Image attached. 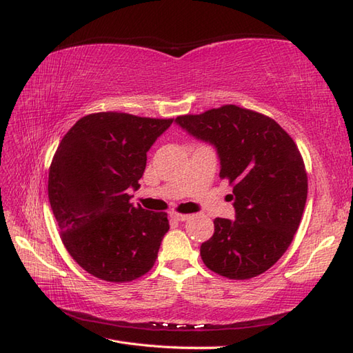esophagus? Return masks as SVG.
<instances>
[{"label": "esophagus", "instance_id": "34e87169", "mask_svg": "<svg viewBox=\"0 0 353 353\" xmlns=\"http://www.w3.org/2000/svg\"><path fill=\"white\" fill-rule=\"evenodd\" d=\"M170 216H171L172 220H176V221H185V220H188V215H185V214L171 212V214H170Z\"/></svg>", "mask_w": 353, "mask_h": 353}]
</instances>
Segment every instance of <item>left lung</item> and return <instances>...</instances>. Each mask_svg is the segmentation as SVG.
<instances>
[{
    "instance_id": "obj_1",
    "label": "left lung",
    "mask_w": 353,
    "mask_h": 353,
    "mask_svg": "<svg viewBox=\"0 0 353 353\" xmlns=\"http://www.w3.org/2000/svg\"><path fill=\"white\" fill-rule=\"evenodd\" d=\"M176 123L216 148L220 179L234 188L235 220H214V235L200 247L205 265L235 281L267 272L290 247L308 196L296 142L274 119L235 104Z\"/></svg>"
}]
</instances>
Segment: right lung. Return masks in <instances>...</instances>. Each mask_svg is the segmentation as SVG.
Masks as SVG:
<instances>
[{
  "label": "right lung",
  "mask_w": 353,
  "mask_h": 353,
  "mask_svg": "<svg viewBox=\"0 0 353 353\" xmlns=\"http://www.w3.org/2000/svg\"><path fill=\"white\" fill-rule=\"evenodd\" d=\"M174 119L99 112L62 138L48 172V199L62 243L99 279L130 282L154 265L167 214L130 203L147 152Z\"/></svg>",
  "instance_id": "obj_1"
}]
</instances>
